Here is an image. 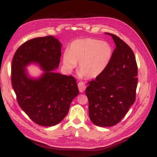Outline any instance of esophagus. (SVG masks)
Segmentation results:
<instances>
[{
	"instance_id": "34e87169",
	"label": "esophagus",
	"mask_w": 157,
	"mask_h": 157,
	"mask_svg": "<svg viewBox=\"0 0 157 157\" xmlns=\"http://www.w3.org/2000/svg\"><path fill=\"white\" fill-rule=\"evenodd\" d=\"M78 90H79L80 92H83L85 90V89H86V85H85L82 82H80L78 84Z\"/></svg>"
}]
</instances>
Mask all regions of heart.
<instances>
[{"label": "heart", "mask_w": 157, "mask_h": 157, "mask_svg": "<svg viewBox=\"0 0 157 157\" xmlns=\"http://www.w3.org/2000/svg\"><path fill=\"white\" fill-rule=\"evenodd\" d=\"M113 54L107 42L94 39L73 41L63 54V64L69 71L78 64L80 77L94 78L100 75L109 63Z\"/></svg>", "instance_id": "b5f03b06"}]
</instances>
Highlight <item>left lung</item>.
Wrapping results in <instances>:
<instances>
[{
  "label": "left lung",
  "mask_w": 157,
  "mask_h": 157,
  "mask_svg": "<svg viewBox=\"0 0 157 157\" xmlns=\"http://www.w3.org/2000/svg\"><path fill=\"white\" fill-rule=\"evenodd\" d=\"M106 34L112 36L116 48L106 69L86 89L90 120L101 127L114 126L122 119L136 100L137 84L132 50L119 37Z\"/></svg>",
  "instance_id": "8db88e82"
}]
</instances>
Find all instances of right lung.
<instances>
[{
    "label": "right lung",
    "mask_w": 157,
    "mask_h": 157,
    "mask_svg": "<svg viewBox=\"0 0 157 157\" xmlns=\"http://www.w3.org/2000/svg\"><path fill=\"white\" fill-rule=\"evenodd\" d=\"M61 46L53 36L37 37L21 45L13 58L11 80L17 102L40 126L59 123L79 94L73 77L52 72L59 67ZM31 63L38 64L44 71L40 77L32 78L28 74L26 67Z\"/></svg>",
    "instance_id": "add662e5"
}]
</instances>
